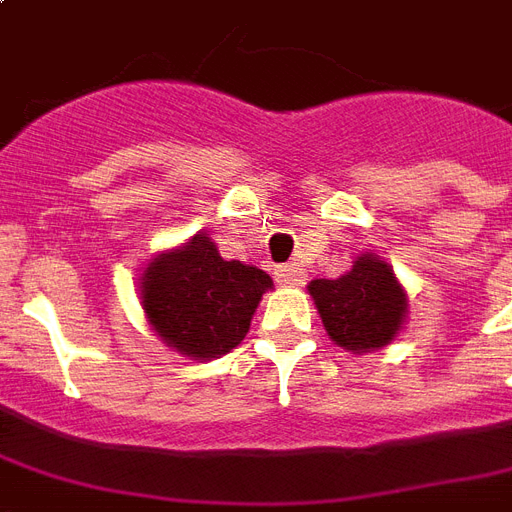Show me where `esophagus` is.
<instances>
[{"label":"esophagus","instance_id":"obj_1","mask_svg":"<svg viewBox=\"0 0 512 512\" xmlns=\"http://www.w3.org/2000/svg\"><path fill=\"white\" fill-rule=\"evenodd\" d=\"M276 276H279L281 284H287V287H300V284H305V279H308V273H305L303 265H297V263L279 265Z\"/></svg>","mask_w":512,"mask_h":512}]
</instances>
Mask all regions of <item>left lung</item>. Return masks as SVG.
<instances>
[{
  "label": "left lung",
  "mask_w": 512,
  "mask_h": 512,
  "mask_svg": "<svg viewBox=\"0 0 512 512\" xmlns=\"http://www.w3.org/2000/svg\"><path fill=\"white\" fill-rule=\"evenodd\" d=\"M327 335L345 350L385 348L404 327L406 292L396 273L377 255H361L340 279L308 284Z\"/></svg>",
  "instance_id": "left-lung-1"
}]
</instances>
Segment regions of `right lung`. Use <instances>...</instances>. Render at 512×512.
Here are the masks:
<instances>
[{
    "label": "right lung",
    "instance_id": "1",
    "mask_svg": "<svg viewBox=\"0 0 512 512\" xmlns=\"http://www.w3.org/2000/svg\"><path fill=\"white\" fill-rule=\"evenodd\" d=\"M271 276L255 265L223 260L209 233L156 255L140 276V300L151 327L191 358H217L249 332Z\"/></svg>",
    "mask_w": 512,
    "mask_h": 512
}]
</instances>
